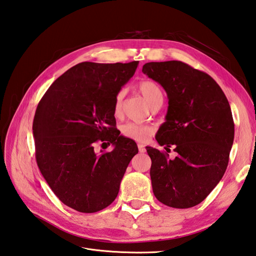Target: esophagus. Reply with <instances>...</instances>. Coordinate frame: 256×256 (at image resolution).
Returning <instances> with one entry per match:
<instances>
[{
	"mask_svg": "<svg viewBox=\"0 0 256 256\" xmlns=\"http://www.w3.org/2000/svg\"><path fill=\"white\" fill-rule=\"evenodd\" d=\"M138 150H140V152H146V149H145V145H144V144H138Z\"/></svg>",
	"mask_w": 256,
	"mask_h": 256,
	"instance_id": "obj_1",
	"label": "esophagus"
}]
</instances>
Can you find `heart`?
Returning a JSON list of instances; mask_svg holds the SVG:
<instances>
[{"mask_svg": "<svg viewBox=\"0 0 256 256\" xmlns=\"http://www.w3.org/2000/svg\"><path fill=\"white\" fill-rule=\"evenodd\" d=\"M140 92L144 100L152 106L154 102L159 100H163V94L160 88L152 81H144L140 84ZM124 97V92L119 90L114 96V114L119 116L121 112L122 100ZM122 133L124 136L136 142H146L154 133V128L148 126H144L140 123L128 122L122 126Z\"/></svg>", "mask_w": 256, "mask_h": 256, "instance_id": "obj_1", "label": "heart"}]
</instances>
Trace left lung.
I'll return each mask as SVG.
<instances>
[{
  "label": "left lung",
  "mask_w": 256,
  "mask_h": 256,
  "mask_svg": "<svg viewBox=\"0 0 256 256\" xmlns=\"http://www.w3.org/2000/svg\"><path fill=\"white\" fill-rule=\"evenodd\" d=\"M142 72L166 92V122L156 140L166 152L174 146L176 152L168 159V154L146 147L154 194L168 206H194L216 187L227 168L234 136L230 106L211 76L185 62H147Z\"/></svg>",
  "instance_id": "8db88e82"
}]
</instances>
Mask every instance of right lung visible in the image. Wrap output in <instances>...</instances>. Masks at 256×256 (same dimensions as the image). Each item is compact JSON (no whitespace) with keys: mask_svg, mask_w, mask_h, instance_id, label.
<instances>
[{"mask_svg":"<svg viewBox=\"0 0 256 256\" xmlns=\"http://www.w3.org/2000/svg\"><path fill=\"white\" fill-rule=\"evenodd\" d=\"M138 62H84L56 78L38 104L34 126L38 166L64 204L82 213L107 208L119 194L136 142L116 128L114 96ZM112 143L97 154L94 142ZM102 152V150H101Z\"/></svg>","mask_w":256,"mask_h":256,"instance_id":"obj_1","label":"right lung"}]
</instances>
